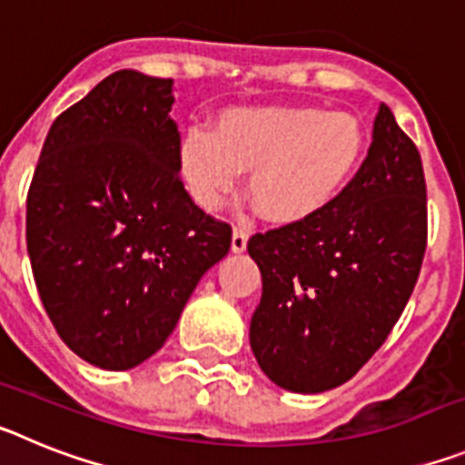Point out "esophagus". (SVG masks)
<instances>
[{
    "instance_id": "esophagus-1",
    "label": "esophagus",
    "mask_w": 465,
    "mask_h": 465,
    "mask_svg": "<svg viewBox=\"0 0 465 465\" xmlns=\"http://www.w3.org/2000/svg\"><path fill=\"white\" fill-rule=\"evenodd\" d=\"M246 242H249V232H246L244 228H232V242H230V249H232V253L244 252Z\"/></svg>"
}]
</instances>
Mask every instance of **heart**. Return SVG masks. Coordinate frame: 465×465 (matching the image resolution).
Wrapping results in <instances>:
<instances>
[{
  "instance_id": "obj_1",
  "label": "heart",
  "mask_w": 465,
  "mask_h": 465,
  "mask_svg": "<svg viewBox=\"0 0 465 465\" xmlns=\"http://www.w3.org/2000/svg\"><path fill=\"white\" fill-rule=\"evenodd\" d=\"M365 130L344 111L319 106H237L212 130L191 127L179 170L197 204L213 212L249 170L246 191L270 223L295 225L326 212L363 163Z\"/></svg>"
}]
</instances>
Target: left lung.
<instances>
[{"instance_id": "obj_1", "label": "left lung", "mask_w": 465, "mask_h": 465, "mask_svg": "<svg viewBox=\"0 0 465 465\" xmlns=\"http://www.w3.org/2000/svg\"><path fill=\"white\" fill-rule=\"evenodd\" d=\"M262 277L249 342L295 393L344 384L389 338L426 252V182L412 139L380 104L368 158L316 219L246 244Z\"/></svg>"}]
</instances>
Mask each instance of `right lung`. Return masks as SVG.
<instances>
[{
    "label": "right lung",
    "mask_w": 465,
    "mask_h": 465,
    "mask_svg": "<svg viewBox=\"0 0 465 465\" xmlns=\"http://www.w3.org/2000/svg\"><path fill=\"white\" fill-rule=\"evenodd\" d=\"M172 79L121 69L55 118L27 193V253L57 335L130 371L174 331L230 249L179 179Z\"/></svg>",
    "instance_id": "1"
}]
</instances>
